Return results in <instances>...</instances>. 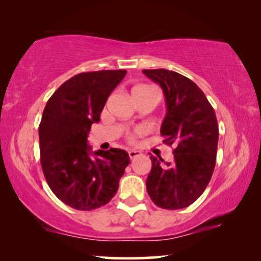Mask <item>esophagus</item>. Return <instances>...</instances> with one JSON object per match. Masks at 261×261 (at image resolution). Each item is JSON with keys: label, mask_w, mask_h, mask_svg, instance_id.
<instances>
[{"label": "esophagus", "mask_w": 261, "mask_h": 261, "mask_svg": "<svg viewBox=\"0 0 261 261\" xmlns=\"http://www.w3.org/2000/svg\"><path fill=\"white\" fill-rule=\"evenodd\" d=\"M128 155H129L130 159H134V158H137V156L141 155V152L140 151H135V149H130V151L128 152Z\"/></svg>", "instance_id": "esophagus-1"}]
</instances>
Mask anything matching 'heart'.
Returning a JSON list of instances; mask_svg holds the SVG:
<instances>
[{
  "label": "heart",
  "mask_w": 261,
  "mask_h": 261,
  "mask_svg": "<svg viewBox=\"0 0 261 261\" xmlns=\"http://www.w3.org/2000/svg\"><path fill=\"white\" fill-rule=\"evenodd\" d=\"M147 90H152V89L146 87V85H137V87H134L133 90H132V95L135 94V92H141V91H147ZM141 133H142V129H139V130H137V133H135V134L129 135V141H134L135 135L141 134Z\"/></svg>",
  "instance_id": "heart-1"
}]
</instances>
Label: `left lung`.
I'll use <instances>...</instances> for the list:
<instances>
[{"instance_id":"left-lung-1","label":"left lung","mask_w":261,"mask_h":261,"mask_svg":"<svg viewBox=\"0 0 261 261\" xmlns=\"http://www.w3.org/2000/svg\"><path fill=\"white\" fill-rule=\"evenodd\" d=\"M162 87L166 116L160 134L174 145V160L165 163L151 155L152 170L146 189L155 205L177 210L192 204L205 190L216 164L219 126L204 92L191 80L174 71H142Z\"/></svg>"}]
</instances>
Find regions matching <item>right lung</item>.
I'll return each instance as SVG.
<instances>
[{
    "label": "right lung",
    "instance_id": "right-lung-1",
    "mask_svg": "<svg viewBox=\"0 0 261 261\" xmlns=\"http://www.w3.org/2000/svg\"><path fill=\"white\" fill-rule=\"evenodd\" d=\"M126 73V70L78 73L46 103L39 124L41 167L53 194L73 209L106 205L115 196L130 162L124 149L92 152L88 145L91 124L98 122L109 95Z\"/></svg>",
    "mask_w": 261,
    "mask_h": 261
}]
</instances>
